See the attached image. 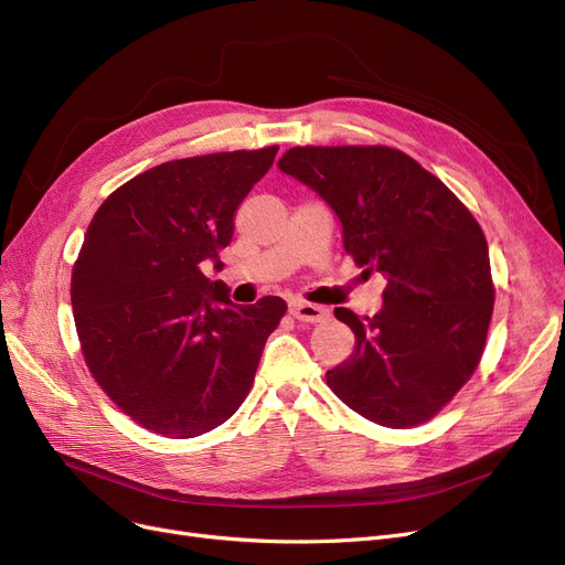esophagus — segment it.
<instances>
[{
    "instance_id": "esophagus-1",
    "label": "esophagus",
    "mask_w": 565,
    "mask_h": 565,
    "mask_svg": "<svg viewBox=\"0 0 565 565\" xmlns=\"http://www.w3.org/2000/svg\"><path fill=\"white\" fill-rule=\"evenodd\" d=\"M290 309V316L298 318V320H305V322H322L330 318V311L322 309L318 305H309V302H302V300H292L288 305Z\"/></svg>"
}]
</instances>
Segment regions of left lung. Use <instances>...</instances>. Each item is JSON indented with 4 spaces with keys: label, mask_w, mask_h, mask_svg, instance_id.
Listing matches in <instances>:
<instances>
[{
    "label": "left lung",
    "mask_w": 565,
    "mask_h": 565,
    "mask_svg": "<svg viewBox=\"0 0 565 565\" xmlns=\"http://www.w3.org/2000/svg\"><path fill=\"white\" fill-rule=\"evenodd\" d=\"M277 167L328 203L343 247L387 279L382 309L334 316L354 332L330 390L364 419L428 422L477 371L494 286L479 222L439 178L387 146H295Z\"/></svg>",
    "instance_id": "obj_1"
}]
</instances>
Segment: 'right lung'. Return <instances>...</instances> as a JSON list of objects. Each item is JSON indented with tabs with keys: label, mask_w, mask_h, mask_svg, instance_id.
I'll return each instance as SVG.
<instances>
[{
	"label": "right lung",
	"mask_w": 565,
	"mask_h": 565,
	"mask_svg": "<svg viewBox=\"0 0 565 565\" xmlns=\"http://www.w3.org/2000/svg\"><path fill=\"white\" fill-rule=\"evenodd\" d=\"M279 146L148 169L111 192L84 233L71 302L88 371L132 422L171 439L222 426L247 398L286 302L233 305L222 267L235 211Z\"/></svg>",
	"instance_id": "1"
}]
</instances>
